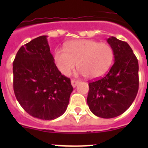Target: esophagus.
I'll return each instance as SVG.
<instances>
[{
  "instance_id": "1",
  "label": "esophagus",
  "mask_w": 148,
  "mask_h": 148,
  "mask_svg": "<svg viewBox=\"0 0 148 148\" xmlns=\"http://www.w3.org/2000/svg\"><path fill=\"white\" fill-rule=\"evenodd\" d=\"M78 81L75 80V79H72L71 80V84L72 86H73V87H75L77 86V84H78Z\"/></svg>"
}]
</instances>
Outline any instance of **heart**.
<instances>
[{
  "label": "heart",
  "instance_id": "heart-1",
  "mask_svg": "<svg viewBox=\"0 0 148 148\" xmlns=\"http://www.w3.org/2000/svg\"><path fill=\"white\" fill-rule=\"evenodd\" d=\"M113 58V49L109 44L92 39L70 40L65 49L58 48L54 53L56 65L63 75L69 76L78 65L81 74L90 79L104 76Z\"/></svg>",
  "mask_w": 148,
  "mask_h": 148
}]
</instances>
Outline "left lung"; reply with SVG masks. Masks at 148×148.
I'll return each mask as SVG.
<instances>
[{
	"mask_svg": "<svg viewBox=\"0 0 148 148\" xmlns=\"http://www.w3.org/2000/svg\"><path fill=\"white\" fill-rule=\"evenodd\" d=\"M114 53V64L103 78L89 82L87 102L95 116L114 118L125 113L138 90V63L131 47L115 37L108 39Z\"/></svg>",
	"mask_w": 148,
	"mask_h": 148,
	"instance_id": "obj_1",
	"label": "left lung"
}]
</instances>
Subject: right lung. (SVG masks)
Instances as JSON below:
<instances>
[{
  "mask_svg": "<svg viewBox=\"0 0 148 148\" xmlns=\"http://www.w3.org/2000/svg\"><path fill=\"white\" fill-rule=\"evenodd\" d=\"M12 65L14 92L27 113L43 120L64 114L73 87L56 66L46 35L22 46Z\"/></svg>",
  "mask_w": 148,
  "mask_h": 148,
  "instance_id": "right-lung-1",
  "label": "right lung"
}]
</instances>
